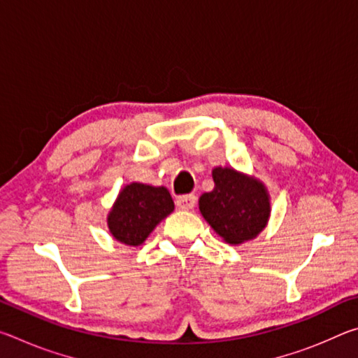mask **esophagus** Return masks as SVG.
Returning <instances> with one entry per match:
<instances>
[{
  "label": "esophagus",
  "mask_w": 358,
  "mask_h": 358,
  "mask_svg": "<svg viewBox=\"0 0 358 358\" xmlns=\"http://www.w3.org/2000/svg\"><path fill=\"white\" fill-rule=\"evenodd\" d=\"M197 197L192 196V194H187V196H181L177 199V207L180 210H192L194 205H196Z\"/></svg>",
  "instance_id": "esophagus-1"
}]
</instances>
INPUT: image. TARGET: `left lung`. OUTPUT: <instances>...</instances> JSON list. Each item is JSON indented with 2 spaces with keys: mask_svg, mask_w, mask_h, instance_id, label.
I'll list each match as a JSON object with an SVG mask.
<instances>
[{
  "mask_svg": "<svg viewBox=\"0 0 358 358\" xmlns=\"http://www.w3.org/2000/svg\"><path fill=\"white\" fill-rule=\"evenodd\" d=\"M213 191L199 199V210L211 229L229 245L257 238L271 215L270 194L254 175L217 166L211 171Z\"/></svg>",
  "mask_w": 358,
  "mask_h": 358,
  "instance_id": "1",
  "label": "left lung"
}]
</instances>
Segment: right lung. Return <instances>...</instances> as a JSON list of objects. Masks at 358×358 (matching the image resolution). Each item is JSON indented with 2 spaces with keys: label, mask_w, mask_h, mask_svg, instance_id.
Here are the masks:
<instances>
[{
  "label": "right lung",
  "mask_w": 358,
  "mask_h": 358,
  "mask_svg": "<svg viewBox=\"0 0 358 358\" xmlns=\"http://www.w3.org/2000/svg\"><path fill=\"white\" fill-rule=\"evenodd\" d=\"M173 208L167 187L132 181L121 187L112 208L108 210V232L126 246H141Z\"/></svg>",
  "instance_id": "1"
}]
</instances>
